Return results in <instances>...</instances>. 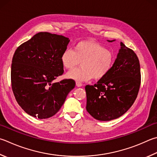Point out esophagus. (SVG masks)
Instances as JSON below:
<instances>
[{"label":"esophagus","mask_w":157,"mask_h":157,"mask_svg":"<svg viewBox=\"0 0 157 157\" xmlns=\"http://www.w3.org/2000/svg\"><path fill=\"white\" fill-rule=\"evenodd\" d=\"M76 86H78V87L82 86V83H81L80 82H76Z\"/></svg>","instance_id":"esophagus-1"}]
</instances>
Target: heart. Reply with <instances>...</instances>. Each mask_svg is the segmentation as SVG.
<instances>
[{"label":"heart","mask_w":157,"mask_h":157,"mask_svg":"<svg viewBox=\"0 0 157 157\" xmlns=\"http://www.w3.org/2000/svg\"><path fill=\"white\" fill-rule=\"evenodd\" d=\"M60 60L62 67L68 70L74 69L81 62L82 67L69 71L67 78L78 81H87L92 78L99 80L112 69L115 56L113 51L99 42L84 40L76 43L73 51L65 49Z\"/></svg>","instance_id":"1"}]
</instances>
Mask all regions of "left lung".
Instances as JSON below:
<instances>
[{
  "mask_svg": "<svg viewBox=\"0 0 157 157\" xmlns=\"http://www.w3.org/2000/svg\"><path fill=\"white\" fill-rule=\"evenodd\" d=\"M140 84L138 57L121 42V49L109 73L97 84L85 86L86 110L99 121L118 118L132 106Z\"/></svg>",
  "mask_w": 157,
  "mask_h": 157,
  "instance_id": "8db88e82",
  "label": "left lung"
}]
</instances>
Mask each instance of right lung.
Returning <instances> with one entry per match:
<instances>
[{
  "label": "right lung",
  "mask_w": 157,
  "mask_h": 157,
  "mask_svg": "<svg viewBox=\"0 0 157 157\" xmlns=\"http://www.w3.org/2000/svg\"><path fill=\"white\" fill-rule=\"evenodd\" d=\"M69 41L63 36L40 32L14 53L11 88L19 106L29 115L47 119L56 115L75 88L72 79L52 83L64 73L60 57Z\"/></svg>",
  "instance_id": "1"
}]
</instances>
